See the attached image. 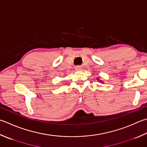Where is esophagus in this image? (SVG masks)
<instances>
[{"mask_svg": "<svg viewBox=\"0 0 147 147\" xmlns=\"http://www.w3.org/2000/svg\"><path fill=\"white\" fill-rule=\"evenodd\" d=\"M82 70V66H76V70L79 71V70Z\"/></svg>", "mask_w": 147, "mask_h": 147, "instance_id": "34e87169", "label": "esophagus"}]
</instances>
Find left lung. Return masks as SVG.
I'll return each mask as SVG.
<instances>
[{
  "mask_svg": "<svg viewBox=\"0 0 147 147\" xmlns=\"http://www.w3.org/2000/svg\"><path fill=\"white\" fill-rule=\"evenodd\" d=\"M97 81H100V82H103L102 81H100V80L99 79H97Z\"/></svg>",
  "mask_w": 147,
  "mask_h": 147,
  "instance_id": "left-lung-1",
  "label": "left lung"
}]
</instances>
